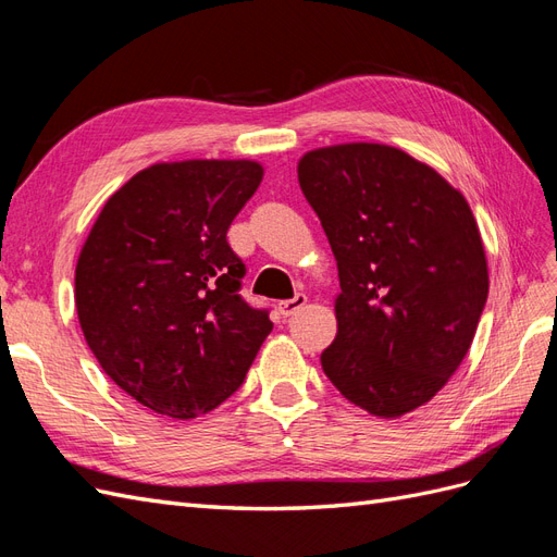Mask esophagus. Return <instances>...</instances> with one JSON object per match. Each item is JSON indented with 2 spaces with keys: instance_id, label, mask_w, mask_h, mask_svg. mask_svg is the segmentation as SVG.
Listing matches in <instances>:
<instances>
[{
  "instance_id": "esophagus-1",
  "label": "esophagus",
  "mask_w": 557,
  "mask_h": 557,
  "mask_svg": "<svg viewBox=\"0 0 557 557\" xmlns=\"http://www.w3.org/2000/svg\"><path fill=\"white\" fill-rule=\"evenodd\" d=\"M307 295H295L293 299H285V301H281V305H278V313L283 315V318H288V315H293L295 311H299L301 307H305L307 305Z\"/></svg>"
}]
</instances>
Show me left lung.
<instances>
[{
    "label": "left lung",
    "mask_w": 557,
    "mask_h": 557,
    "mask_svg": "<svg viewBox=\"0 0 557 557\" xmlns=\"http://www.w3.org/2000/svg\"><path fill=\"white\" fill-rule=\"evenodd\" d=\"M297 178L339 269L323 372L372 416L411 413L474 342L487 299L476 218L440 172L385 144L309 150Z\"/></svg>",
    "instance_id": "left-lung-1"
}]
</instances>
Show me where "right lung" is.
I'll return each mask as SVG.
<instances>
[{
	"label": "right lung",
	"instance_id": "1",
	"mask_svg": "<svg viewBox=\"0 0 557 557\" xmlns=\"http://www.w3.org/2000/svg\"><path fill=\"white\" fill-rule=\"evenodd\" d=\"M264 176L256 160L150 164L99 211L76 262V313L109 379L176 420L244 383L274 323L239 297L227 230Z\"/></svg>",
	"mask_w": 557,
	"mask_h": 557
}]
</instances>
